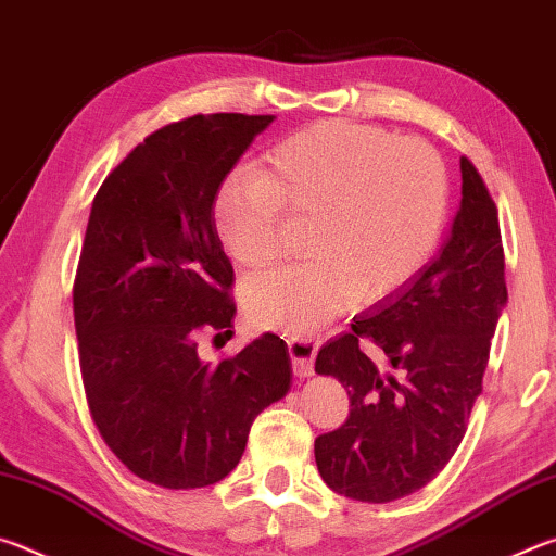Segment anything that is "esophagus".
<instances>
[{
  "label": "esophagus",
  "mask_w": 556,
  "mask_h": 556,
  "mask_svg": "<svg viewBox=\"0 0 556 556\" xmlns=\"http://www.w3.org/2000/svg\"><path fill=\"white\" fill-rule=\"evenodd\" d=\"M291 368H294L296 378H308L314 372V357H316V341L312 336H294L287 341Z\"/></svg>",
  "instance_id": "obj_1"
}]
</instances>
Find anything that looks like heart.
Returning <instances> with one entry per match:
<instances>
[{"mask_svg":"<svg viewBox=\"0 0 556 556\" xmlns=\"http://www.w3.org/2000/svg\"><path fill=\"white\" fill-rule=\"evenodd\" d=\"M281 213L314 218L312 260L244 281V312L260 328L312 336L355 299L375 304L427 265L446 225L448 174L421 139L324 119L218 188L215 230L235 265L260 269L277 257Z\"/></svg>","mask_w":556,"mask_h":556,"instance_id":"heart-1","label":"heart"}]
</instances>
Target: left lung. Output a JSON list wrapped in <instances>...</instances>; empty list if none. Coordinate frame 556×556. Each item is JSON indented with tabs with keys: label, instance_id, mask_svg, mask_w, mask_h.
<instances>
[{
	"label": "left lung",
	"instance_id": "8db88e82",
	"mask_svg": "<svg viewBox=\"0 0 556 556\" xmlns=\"http://www.w3.org/2000/svg\"><path fill=\"white\" fill-rule=\"evenodd\" d=\"M505 304L497 211L464 156L460 203L437 257L316 355V372L351 397L345 425L314 444L331 491L390 503L434 481L466 434ZM365 340L382 364L364 353Z\"/></svg>",
	"mask_w": 556,
	"mask_h": 556
}]
</instances>
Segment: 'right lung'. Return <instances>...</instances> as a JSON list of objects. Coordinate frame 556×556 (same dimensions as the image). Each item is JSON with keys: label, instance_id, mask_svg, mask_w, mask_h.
Segmentation results:
<instances>
[{"label": "right lung", "instance_id": "1", "mask_svg": "<svg viewBox=\"0 0 556 556\" xmlns=\"http://www.w3.org/2000/svg\"><path fill=\"white\" fill-rule=\"evenodd\" d=\"M271 119L215 112L156 129L92 201L73 287L90 414L131 473L172 491L223 481L257 414L291 388L275 333L218 365L195 341L203 328L232 336L235 271L213 203Z\"/></svg>", "mask_w": 556, "mask_h": 556}]
</instances>
